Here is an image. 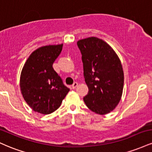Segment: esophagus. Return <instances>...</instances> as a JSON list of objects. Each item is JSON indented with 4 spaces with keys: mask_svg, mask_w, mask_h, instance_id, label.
I'll return each instance as SVG.
<instances>
[{
    "mask_svg": "<svg viewBox=\"0 0 152 152\" xmlns=\"http://www.w3.org/2000/svg\"><path fill=\"white\" fill-rule=\"evenodd\" d=\"M77 86H78V83H77V82H74V83L72 84V86H71V87H72L73 89L76 88Z\"/></svg>",
    "mask_w": 152,
    "mask_h": 152,
    "instance_id": "34e87169",
    "label": "esophagus"
}]
</instances>
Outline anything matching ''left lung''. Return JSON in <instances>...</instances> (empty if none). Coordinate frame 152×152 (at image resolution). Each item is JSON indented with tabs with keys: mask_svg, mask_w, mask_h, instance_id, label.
Listing matches in <instances>:
<instances>
[{
	"mask_svg": "<svg viewBox=\"0 0 152 152\" xmlns=\"http://www.w3.org/2000/svg\"><path fill=\"white\" fill-rule=\"evenodd\" d=\"M77 45L88 88L83 101L96 114H109L117 106L123 93L124 76L121 61L111 46L100 38H83L78 40Z\"/></svg>",
	"mask_w": 152,
	"mask_h": 152,
	"instance_id": "8db88e82",
	"label": "left lung"
}]
</instances>
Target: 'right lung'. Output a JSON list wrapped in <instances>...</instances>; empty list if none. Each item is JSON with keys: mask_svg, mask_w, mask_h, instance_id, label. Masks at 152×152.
Instances as JSON below:
<instances>
[{"mask_svg": "<svg viewBox=\"0 0 152 152\" xmlns=\"http://www.w3.org/2000/svg\"><path fill=\"white\" fill-rule=\"evenodd\" d=\"M62 47L63 43L39 47L31 53L23 67L20 91L28 105L36 112L51 114L60 107L70 91L53 68Z\"/></svg>", "mask_w": 152, "mask_h": 152, "instance_id": "1", "label": "right lung"}]
</instances>
